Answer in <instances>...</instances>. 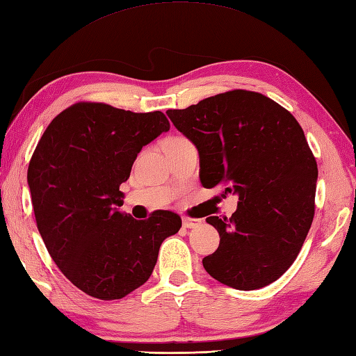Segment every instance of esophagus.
Masks as SVG:
<instances>
[{
    "instance_id": "1",
    "label": "esophagus",
    "mask_w": 356,
    "mask_h": 356,
    "mask_svg": "<svg viewBox=\"0 0 356 356\" xmlns=\"http://www.w3.org/2000/svg\"><path fill=\"white\" fill-rule=\"evenodd\" d=\"M200 224H201V219L183 218V227H184V228H196Z\"/></svg>"
}]
</instances>
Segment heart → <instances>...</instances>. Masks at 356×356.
Here are the masks:
<instances>
[{
	"instance_id": "1",
	"label": "heart",
	"mask_w": 356,
	"mask_h": 356,
	"mask_svg": "<svg viewBox=\"0 0 356 356\" xmlns=\"http://www.w3.org/2000/svg\"><path fill=\"white\" fill-rule=\"evenodd\" d=\"M184 141H187L184 137H172V138H169L168 141H165V145H170V143H184Z\"/></svg>"
}]
</instances>
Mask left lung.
<instances>
[{
	"mask_svg": "<svg viewBox=\"0 0 356 356\" xmlns=\"http://www.w3.org/2000/svg\"><path fill=\"white\" fill-rule=\"evenodd\" d=\"M165 114L198 149L201 184L239 196L230 219H205L220 238L202 259L205 271L241 291L275 282L298 256L314 219L318 169L302 126L270 97L245 90Z\"/></svg>",
	"mask_w": 356,
	"mask_h": 356,
	"instance_id": "obj_1",
	"label": "left lung"
}]
</instances>
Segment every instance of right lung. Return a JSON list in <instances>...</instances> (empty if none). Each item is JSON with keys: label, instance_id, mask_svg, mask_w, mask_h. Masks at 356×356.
I'll return each instance as SVG.
<instances>
[{"label": "right lung", "instance_id": "add662e5", "mask_svg": "<svg viewBox=\"0 0 356 356\" xmlns=\"http://www.w3.org/2000/svg\"><path fill=\"white\" fill-rule=\"evenodd\" d=\"M170 129L160 111L76 104L56 115L31 156L27 183L38 230L62 274L85 294L117 300L151 277L181 218L137 220L120 211V184L143 146Z\"/></svg>", "mask_w": 356, "mask_h": 356}]
</instances>
